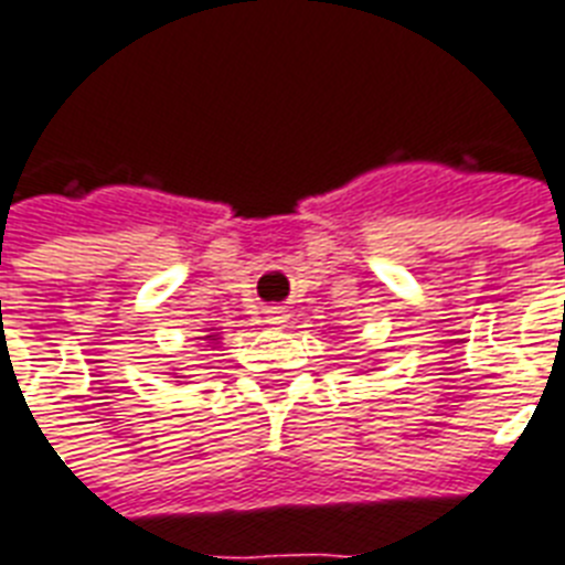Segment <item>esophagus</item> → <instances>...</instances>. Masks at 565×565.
Returning <instances> with one entry per match:
<instances>
[{"label":"esophagus","mask_w":565,"mask_h":565,"mask_svg":"<svg viewBox=\"0 0 565 565\" xmlns=\"http://www.w3.org/2000/svg\"><path fill=\"white\" fill-rule=\"evenodd\" d=\"M265 320H268L270 327H282L288 320V311L282 309V306H270V309L265 311Z\"/></svg>","instance_id":"obj_1"}]
</instances>
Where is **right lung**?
I'll list each match as a JSON object with an SVG mask.
<instances>
[{
	"instance_id": "add662e5",
	"label": "right lung",
	"mask_w": 565,
	"mask_h": 565,
	"mask_svg": "<svg viewBox=\"0 0 565 565\" xmlns=\"http://www.w3.org/2000/svg\"><path fill=\"white\" fill-rule=\"evenodd\" d=\"M206 338H210V341H215V335H206Z\"/></svg>"
}]
</instances>
